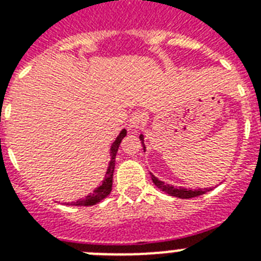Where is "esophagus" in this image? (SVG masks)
I'll return each instance as SVG.
<instances>
[{"mask_svg":"<svg viewBox=\"0 0 261 261\" xmlns=\"http://www.w3.org/2000/svg\"><path fill=\"white\" fill-rule=\"evenodd\" d=\"M145 120H146L145 114L141 112V111H135L134 114L130 116V119H128V128H130V130H137V128H139V127L142 126L143 123H145Z\"/></svg>","mask_w":261,"mask_h":261,"instance_id":"obj_1","label":"esophagus"}]
</instances>
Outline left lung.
Returning <instances> with one entry per match:
<instances>
[{
  "label": "left lung",
  "mask_w": 261,
  "mask_h": 261,
  "mask_svg": "<svg viewBox=\"0 0 261 261\" xmlns=\"http://www.w3.org/2000/svg\"><path fill=\"white\" fill-rule=\"evenodd\" d=\"M139 139H141V143H142L143 146V151H146V146H145V137H143L142 134L139 135ZM151 174V180H153V182H154L155 186L159 187L160 190L164 191V192H167V194H169L171 196H176V198H180V199H190V198H195V196H199V195H203L206 194V192H208L210 191V188L207 190V188H198V190H187V188H182V187H178V188H176V187L173 186H169V184H165L164 181H161V180H159V178L155 177L154 174Z\"/></svg>",
  "instance_id": "left-lung-1"
}]
</instances>
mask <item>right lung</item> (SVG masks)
<instances>
[{"label":"right lung","instance_id":"obj_1","mask_svg":"<svg viewBox=\"0 0 261 261\" xmlns=\"http://www.w3.org/2000/svg\"><path fill=\"white\" fill-rule=\"evenodd\" d=\"M127 135V131L123 128L119 135L116 137V139L114 141V143L111 145L110 149V155L111 160L108 163V168H107V172L104 174V180L101 181V184L94 188V191L92 194H89L88 196H85L84 199H80L77 202H73L71 204L73 206H93L96 203H98L100 200H102L104 198H107L110 195L111 190H112V176H114V169H115V157H116V153H118L119 145L122 142V139Z\"/></svg>","mask_w":261,"mask_h":261}]
</instances>
